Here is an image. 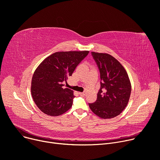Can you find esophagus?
<instances>
[{
    "label": "esophagus",
    "mask_w": 160,
    "mask_h": 160,
    "mask_svg": "<svg viewBox=\"0 0 160 160\" xmlns=\"http://www.w3.org/2000/svg\"><path fill=\"white\" fill-rule=\"evenodd\" d=\"M79 95H80V96H84L86 95L85 92H79Z\"/></svg>",
    "instance_id": "esophagus-1"
}]
</instances>
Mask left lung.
Listing matches in <instances>:
<instances>
[{"instance_id": "obj_1", "label": "left lung", "mask_w": 160, "mask_h": 160, "mask_svg": "<svg viewBox=\"0 0 160 160\" xmlns=\"http://www.w3.org/2000/svg\"><path fill=\"white\" fill-rule=\"evenodd\" d=\"M100 72L101 87L97 100L89 103L91 110L102 119L119 115L127 107L131 93V84L127 71L113 56L92 52Z\"/></svg>"}]
</instances>
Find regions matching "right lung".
Wrapping results in <instances>:
<instances>
[{"instance_id": "add662e5", "label": "right lung", "mask_w": 160, "mask_h": 160, "mask_svg": "<svg viewBox=\"0 0 160 160\" xmlns=\"http://www.w3.org/2000/svg\"><path fill=\"white\" fill-rule=\"evenodd\" d=\"M88 51L55 52L46 58L37 67L32 79L33 99L43 113L58 116L72 106L73 90L62 87L63 81L72 76Z\"/></svg>"}]
</instances>
